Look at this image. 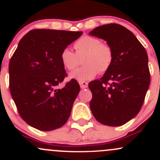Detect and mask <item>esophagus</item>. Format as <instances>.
Returning a JSON list of instances; mask_svg holds the SVG:
<instances>
[{"label":"esophagus","instance_id":"34e87169","mask_svg":"<svg viewBox=\"0 0 160 160\" xmlns=\"http://www.w3.org/2000/svg\"><path fill=\"white\" fill-rule=\"evenodd\" d=\"M79 84L80 86V88L81 89H86L88 87V83L85 81H79Z\"/></svg>","mask_w":160,"mask_h":160}]
</instances>
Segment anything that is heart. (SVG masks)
Masks as SVG:
<instances>
[{
	"label": "heart",
	"instance_id": "b5f03b06",
	"mask_svg": "<svg viewBox=\"0 0 160 160\" xmlns=\"http://www.w3.org/2000/svg\"><path fill=\"white\" fill-rule=\"evenodd\" d=\"M75 53L69 48H64L61 53V64L68 71L74 69L82 59L81 68H77L70 74L72 79L79 81L92 80L98 72L104 73L109 69L113 60V52L111 47L97 38L89 36H82L73 45Z\"/></svg>",
	"mask_w": 160,
	"mask_h": 160
}]
</instances>
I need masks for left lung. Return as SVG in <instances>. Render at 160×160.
Here are the masks:
<instances>
[{"instance_id":"left-lung-1","label":"left lung","mask_w":160,"mask_h":160,"mask_svg":"<svg viewBox=\"0 0 160 160\" xmlns=\"http://www.w3.org/2000/svg\"><path fill=\"white\" fill-rule=\"evenodd\" d=\"M89 35L107 42L113 52L112 65L100 80L89 83V106L95 118L107 126H121L140 112L150 83L144 47L127 28L110 23Z\"/></svg>"}]
</instances>
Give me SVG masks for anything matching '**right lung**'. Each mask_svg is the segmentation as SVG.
I'll use <instances>...</instances> for the list:
<instances>
[{
	"mask_svg": "<svg viewBox=\"0 0 160 160\" xmlns=\"http://www.w3.org/2000/svg\"><path fill=\"white\" fill-rule=\"evenodd\" d=\"M83 32L33 29L23 36L9 64L10 91L19 114L29 125L43 131L62 127L71 115L80 85L67 77L61 53Z\"/></svg>",
	"mask_w": 160,
	"mask_h": 160,
	"instance_id": "right-lung-1",
	"label": "right lung"
}]
</instances>
